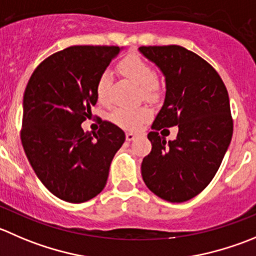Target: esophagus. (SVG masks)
<instances>
[{"label":"esophagus","instance_id":"34e87169","mask_svg":"<svg viewBox=\"0 0 256 256\" xmlns=\"http://www.w3.org/2000/svg\"><path fill=\"white\" fill-rule=\"evenodd\" d=\"M135 138H136L135 134H132V132H126V140H128V141H132Z\"/></svg>","mask_w":256,"mask_h":256}]
</instances>
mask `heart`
Here are the masks:
<instances>
[{
  "instance_id": "1",
  "label": "heart",
  "mask_w": 256,
  "mask_h": 256,
  "mask_svg": "<svg viewBox=\"0 0 256 256\" xmlns=\"http://www.w3.org/2000/svg\"><path fill=\"white\" fill-rule=\"evenodd\" d=\"M120 68L130 80L141 88L144 98L155 100L158 96V86L156 84V74L152 66L141 58L131 54L120 62ZM111 75L110 70H104L96 82V95L101 104H110L111 101ZM151 116V110L146 106L135 108H118L111 114V120L120 128L126 130H138Z\"/></svg>"
}]
</instances>
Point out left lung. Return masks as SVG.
<instances>
[{"mask_svg":"<svg viewBox=\"0 0 256 256\" xmlns=\"http://www.w3.org/2000/svg\"><path fill=\"white\" fill-rule=\"evenodd\" d=\"M138 51L160 68L166 85L164 105L148 135L152 148L144 158L141 175L161 199L188 202L209 185L232 141L228 90L214 68L185 47L141 46ZM176 124L178 136L166 142L163 128Z\"/></svg>","mask_w":256,"mask_h":256,"instance_id":"1","label":"left lung"}]
</instances>
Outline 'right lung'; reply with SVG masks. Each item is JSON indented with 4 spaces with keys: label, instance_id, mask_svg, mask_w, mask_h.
Segmentation results:
<instances>
[{
    "label": "right lung",
    "instance_id": "1",
    "mask_svg": "<svg viewBox=\"0 0 256 256\" xmlns=\"http://www.w3.org/2000/svg\"><path fill=\"white\" fill-rule=\"evenodd\" d=\"M121 50L68 47L44 60L24 90V154L47 190L68 202L78 204L100 194L111 161L125 141V132L108 121H101L94 136L81 128L98 102V76Z\"/></svg>",
    "mask_w": 256,
    "mask_h": 256
}]
</instances>
